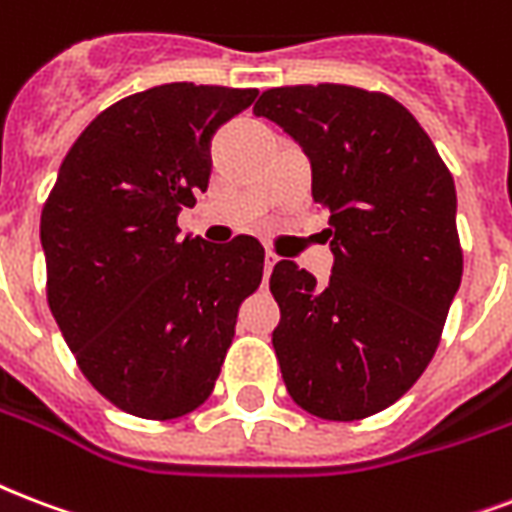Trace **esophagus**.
<instances>
[{
    "instance_id": "esophagus-1",
    "label": "esophagus",
    "mask_w": 512,
    "mask_h": 512,
    "mask_svg": "<svg viewBox=\"0 0 512 512\" xmlns=\"http://www.w3.org/2000/svg\"><path fill=\"white\" fill-rule=\"evenodd\" d=\"M276 260H279V257L273 255V252H265V282H268V276H271V271H273V265H276Z\"/></svg>"
}]
</instances>
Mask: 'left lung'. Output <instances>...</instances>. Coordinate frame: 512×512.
<instances>
[{
  "mask_svg": "<svg viewBox=\"0 0 512 512\" xmlns=\"http://www.w3.org/2000/svg\"><path fill=\"white\" fill-rule=\"evenodd\" d=\"M311 161V195L330 212L325 287L279 260L273 349L303 411L354 421L411 389L438 349L462 282L456 187L419 120L386 93L290 85L257 99Z\"/></svg>",
  "mask_w": 512,
  "mask_h": 512,
  "instance_id": "obj_1",
  "label": "left lung"
}]
</instances>
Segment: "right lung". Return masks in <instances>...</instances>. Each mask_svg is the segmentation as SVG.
I'll use <instances>...</instances> for the list:
<instances>
[{"mask_svg": "<svg viewBox=\"0 0 512 512\" xmlns=\"http://www.w3.org/2000/svg\"><path fill=\"white\" fill-rule=\"evenodd\" d=\"M255 88L169 83L101 112L39 220L48 306L101 395L142 419H179L212 395L265 252L252 236L209 244L177 217L209 187L214 131Z\"/></svg>", "mask_w": 512, "mask_h": 512, "instance_id": "right-lung-1", "label": "right lung"}]
</instances>
